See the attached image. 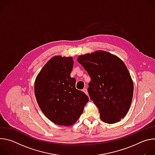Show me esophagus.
I'll return each mask as SVG.
<instances>
[{
    "label": "esophagus",
    "instance_id": "esophagus-1",
    "mask_svg": "<svg viewBox=\"0 0 155 155\" xmlns=\"http://www.w3.org/2000/svg\"><path fill=\"white\" fill-rule=\"evenodd\" d=\"M83 91L86 94H87V95H88V93H87V89L86 88H84V89L83 90Z\"/></svg>",
    "mask_w": 155,
    "mask_h": 155
}]
</instances>
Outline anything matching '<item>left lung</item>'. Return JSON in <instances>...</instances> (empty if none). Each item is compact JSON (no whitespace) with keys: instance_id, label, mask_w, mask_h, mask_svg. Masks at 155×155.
I'll list each match as a JSON object with an SVG mask.
<instances>
[{"instance_id":"8db88e82","label":"left lung","mask_w":155,"mask_h":155,"mask_svg":"<svg viewBox=\"0 0 155 155\" xmlns=\"http://www.w3.org/2000/svg\"><path fill=\"white\" fill-rule=\"evenodd\" d=\"M77 61L91 78L87 92L99 108L101 120L108 124L120 121L129 111L134 91L123 61L102 50L80 55Z\"/></svg>"}]
</instances>
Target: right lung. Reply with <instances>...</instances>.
Instances as JSON below:
<instances>
[{
  "label": "right lung",
  "instance_id": "add662e5",
  "mask_svg": "<svg viewBox=\"0 0 155 155\" xmlns=\"http://www.w3.org/2000/svg\"><path fill=\"white\" fill-rule=\"evenodd\" d=\"M72 57L55 56L37 75L34 93L38 105L51 121L69 126L77 122L89 98L76 89V80L71 77Z\"/></svg>",
  "mask_w": 155,
  "mask_h": 155
}]
</instances>
